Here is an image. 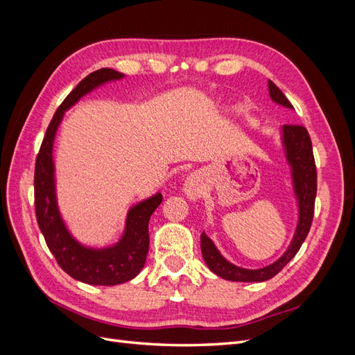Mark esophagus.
Instances as JSON below:
<instances>
[{
	"mask_svg": "<svg viewBox=\"0 0 355 355\" xmlns=\"http://www.w3.org/2000/svg\"><path fill=\"white\" fill-rule=\"evenodd\" d=\"M184 192L187 197L192 201H196L201 197L200 194V185H198V176L197 175H191L187 178L185 184H184Z\"/></svg>",
	"mask_w": 355,
	"mask_h": 355,
	"instance_id": "34e87169",
	"label": "esophagus"
}]
</instances>
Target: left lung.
I'll return each instance as SVG.
<instances>
[{
    "mask_svg": "<svg viewBox=\"0 0 355 355\" xmlns=\"http://www.w3.org/2000/svg\"><path fill=\"white\" fill-rule=\"evenodd\" d=\"M268 90H270V98L274 103L293 110L292 103L287 101L283 92L271 80L268 81ZM280 135L282 146L290 167L293 192L297 202V225L293 239L290 241L287 250L275 262L259 268V270H247V268L237 266L225 259L218 250V247L207 237L206 232H202L201 253L204 261H206L210 271L223 278V280L243 283H261L270 280L293 259L309 232L311 223H313L314 202L317 196V168L313 155V145H311L306 128L302 125L286 124L282 127Z\"/></svg>",
    "mask_w": 355,
    "mask_h": 355,
    "instance_id": "left-lung-1",
    "label": "left lung"
}]
</instances>
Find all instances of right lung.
Wrapping results in <instances>:
<instances>
[{"label": "right lung", "instance_id": "right-lung-1", "mask_svg": "<svg viewBox=\"0 0 355 355\" xmlns=\"http://www.w3.org/2000/svg\"><path fill=\"white\" fill-rule=\"evenodd\" d=\"M124 78V73L102 68L89 73L62 102L47 127L35 163V213L38 227L59 266L78 282L92 286H116L135 278L145 265L149 249L148 223L151 214L163 201L157 192L153 197L135 204L127 211L121 239L115 244L94 249L72 237L62 219L56 196L53 146L58 128L65 112L83 96L101 85Z\"/></svg>", "mask_w": 355, "mask_h": 355}]
</instances>
